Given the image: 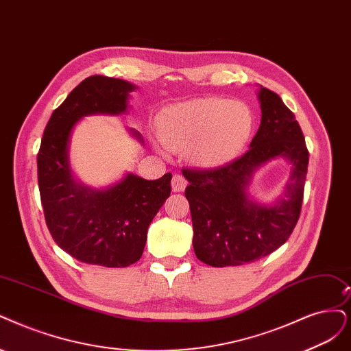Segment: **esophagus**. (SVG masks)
<instances>
[{"label":"esophagus","instance_id":"esophagus-1","mask_svg":"<svg viewBox=\"0 0 351 351\" xmlns=\"http://www.w3.org/2000/svg\"><path fill=\"white\" fill-rule=\"evenodd\" d=\"M188 185V180L182 175H173L172 178V189L173 192H182Z\"/></svg>","mask_w":351,"mask_h":351}]
</instances>
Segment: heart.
Returning <instances> with one entry per match:
<instances>
[{"instance_id": "obj_1", "label": "heart", "mask_w": 351, "mask_h": 351, "mask_svg": "<svg viewBox=\"0 0 351 351\" xmlns=\"http://www.w3.org/2000/svg\"><path fill=\"white\" fill-rule=\"evenodd\" d=\"M254 117L243 101L193 98L163 110L158 133L169 149L189 147L199 166L218 167L234 160L247 146Z\"/></svg>"}]
</instances>
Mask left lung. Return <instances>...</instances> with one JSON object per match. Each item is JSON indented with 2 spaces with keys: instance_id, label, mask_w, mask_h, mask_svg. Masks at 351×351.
<instances>
[{
  "instance_id": "8db88e82",
  "label": "left lung",
  "mask_w": 351,
  "mask_h": 351,
  "mask_svg": "<svg viewBox=\"0 0 351 351\" xmlns=\"http://www.w3.org/2000/svg\"><path fill=\"white\" fill-rule=\"evenodd\" d=\"M262 120L250 149L241 158L210 171L184 169L189 185L193 252L213 267L256 262L289 239L301 214L308 171V150L293 112L274 90L257 93ZM283 157L291 172L282 195L271 206L248 193L252 175L267 161Z\"/></svg>"
}]
</instances>
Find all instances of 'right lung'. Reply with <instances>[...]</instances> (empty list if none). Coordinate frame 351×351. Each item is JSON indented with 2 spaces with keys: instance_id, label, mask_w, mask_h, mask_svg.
I'll return each instance as SVG.
<instances>
[{
  "instance_id": "1",
  "label": "right lung",
  "mask_w": 351,
  "mask_h": 351,
  "mask_svg": "<svg viewBox=\"0 0 351 351\" xmlns=\"http://www.w3.org/2000/svg\"><path fill=\"white\" fill-rule=\"evenodd\" d=\"M137 86L94 75L84 80L51 114L37 154V179L46 224L62 250L76 261L106 267H127L145 250L147 230L171 195L172 173L146 180L133 173L104 189L76 180L69 160L71 136L86 115L128 111ZM130 134L143 143L134 128Z\"/></svg>"
}]
</instances>
